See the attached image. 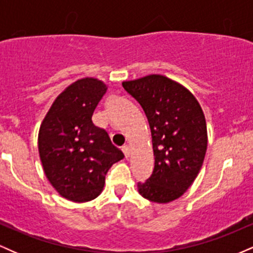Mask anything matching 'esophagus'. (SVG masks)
Masks as SVG:
<instances>
[{"label":"esophagus","instance_id":"34e87169","mask_svg":"<svg viewBox=\"0 0 253 253\" xmlns=\"http://www.w3.org/2000/svg\"><path fill=\"white\" fill-rule=\"evenodd\" d=\"M123 152H124V155H125V157H126V158H128V156H129V147L127 146V145H125V146H123Z\"/></svg>","mask_w":253,"mask_h":253}]
</instances>
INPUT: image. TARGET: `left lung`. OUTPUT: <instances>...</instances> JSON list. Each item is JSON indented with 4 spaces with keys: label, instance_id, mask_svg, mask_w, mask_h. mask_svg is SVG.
Wrapping results in <instances>:
<instances>
[{
    "label": "left lung",
    "instance_id": "1",
    "mask_svg": "<svg viewBox=\"0 0 253 253\" xmlns=\"http://www.w3.org/2000/svg\"><path fill=\"white\" fill-rule=\"evenodd\" d=\"M141 106L152 135L155 168L139 194L157 203L182 196L193 184L207 151V126L199 102L188 89L162 75L123 83Z\"/></svg>",
    "mask_w": 253,
    "mask_h": 253
}]
</instances>
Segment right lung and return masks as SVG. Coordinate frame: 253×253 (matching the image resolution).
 <instances>
[{"mask_svg":"<svg viewBox=\"0 0 253 253\" xmlns=\"http://www.w3.org/2000/svg\"><path fill=\"white\" fill-rule=\"evenodd\" d=\"M106 91V84L95 78L77 81L56 98L40 126L38 147L45 175L70 201L100 195L110 167L124 158L108 133L91 121Z\"/></svg>","mask_w":253,"mask_h":253,"instance_id":"right-lung-1","label":"right lung"}]
</instances>
